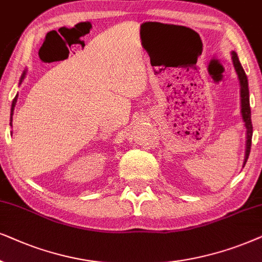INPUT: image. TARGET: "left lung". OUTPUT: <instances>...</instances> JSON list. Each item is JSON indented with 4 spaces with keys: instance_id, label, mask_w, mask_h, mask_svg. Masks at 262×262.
Returning <instances> with one entry per match:
<instances>
[{
    "instance_id": "8db88e82",
    "label": "left lung",
    "mask_w": 262,
    "mask_h": 262,
    "mask_svg": "<svg viewBox=\"0 0 262 262\" xmlns=\"http://www.w3.org/2000/svg\"><path fill=\"white\" fill-rule=\"evenodd\" d=\"M231 58L233 67L237 73L239 80V92H241V115H242V120L245 122L246 127V155L243 166L246 165L247 159H248L250 153V146H252V137H253V124H252V114H250V104H249V87H248V79H247L245 69L242 68V64L238 60V56L235 51L231 52Z\"/></svg>"
}]
</instances>
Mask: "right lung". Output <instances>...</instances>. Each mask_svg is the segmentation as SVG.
I'll return each instance as SVG.
<instances>
[{"label": "right lung", "instance_id": "1", "mask_svg": "<svg viewBox=\"0 0 262 262\" xmlns=\"http://www.w3.org/2000/svg\"><path fill=\"white\" fill-rule=\"evenodd\" d=\"M25 76H26V71H24L23 75H21V78H20V82H19V85H20V83L23 82V80L25 79ZM16 100H17V95L15 96V98L13 99V102H12V107H10V123H9L10 125H12V121H13V114H14V107H15Z\"/></svg>", "mask_w": 262, "mask_h": 262}]
</instances>
